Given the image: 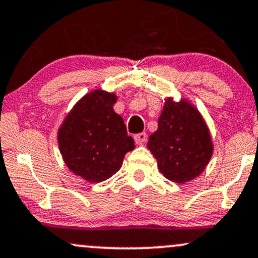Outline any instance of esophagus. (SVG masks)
<instances>
[{"label":"esophagus","instance_id":"esophagus-1","mask_svg":"<svg viewBox=\"0 0 258 258\" xmlns=\"http://www.w3.org/2000/svg\"><path fill=\"white\" fill-rule=\"evenodd\" d=\"M135 141L136 143L140 144V146H142V144H144L147 142V134H144V132H142V134H138L135 136Z\"/></svg>","mask_w":258,"mask_h":258}]
</instances>
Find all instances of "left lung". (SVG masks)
<instances>
[{
  "label": "left lung",
  "instance_id": "left-lung-1",
  "mask_svg": "<svg viewBox=\"0 0 258 258\" xmlns=\"http://www.w3.org/2000/svg\"><path fill=\"white\" fill-rule=\"evenodd\" d=\"M149 151L158 169L172 182L186 183L202 174L213 155L214 144L206 120L187 98L165 99L158 130L149 136Z\"/></svg>",
  "mask_w": 258,
  "mask_h": 258
}]
</instances>
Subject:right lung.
<instances>
[{"label": "right lung", "instance_id": "add662e5", "mask_svg": "<svg viewBox=\"0 0 258 258\" xmlns=\"http://www.w3.org/2000/svg\"><path fill=\"white\" fill-rule=\"evenodd\" d=\"M116 93L94 89L67 112L57 130L58 149L70 171L88 182L105 181L135 148L123 118L116 114Z\"/></svg>", "mask_w": 258, "mask_h": 258}]
</instances>
